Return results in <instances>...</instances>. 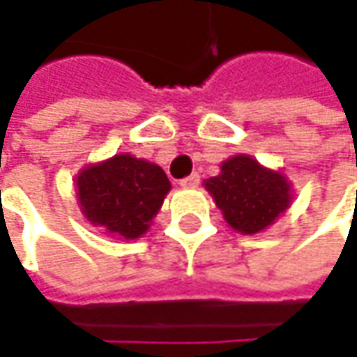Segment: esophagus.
Instances as JSON below:
<instances>
[{
	"mask_svg": "<svg viewBox=\"0 0 357 357\" xmlns=\"http://www.w3.org/2000/svg\"><path fill=\"white\" fill-rule=\"evenodd\" d=\"M200 183V176L198 174H192V176H188V178L179 179V185L181 188H196Z\"/></svg>",
	"mask_w": 357,
	"mask_h": 357,
	"instance_id": "esophagus-1",
	"label": "esophagus"
}]
</instances>
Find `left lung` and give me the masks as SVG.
Returning <instances> with one entry per match:
<instances>
[{"label":"left lung","instance_id":"1","mask_svg":"<svg viewBox=\"0 0 357 357\" xmlns=\"http://www.w3.org/2000/svg\"><path fill=\"white\" fill-rule=\"evenodd\" d=\"M229 227L258 234L273 225L291 204V183L279 172L262 167L250 155H236L221 163V174L204 181Z\"/></svg>","mask_w":357,"mask_h":357}]
</instances>
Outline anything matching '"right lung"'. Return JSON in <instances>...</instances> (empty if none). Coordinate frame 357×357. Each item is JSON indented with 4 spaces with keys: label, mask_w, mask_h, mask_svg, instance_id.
Masks as SVG:
<instances>
[{
    "label": "right lung",
    "mask_w": 357,
    "mask_h": 357,
    "mask_svg": "<svg viewBox=\"0 0 357 357\" xmlns=\"http://www.w3.org/2000/svg\"><path fill=\"white\" fill-rule=\"evenodd\" d=\"M82 215L109 236L136 240L149 231L172 183L165 172L144 159L121 153L84 167L76 176Z\"/></svg>",
    "instance_id": "right-lung-1"
}]
</instances>
